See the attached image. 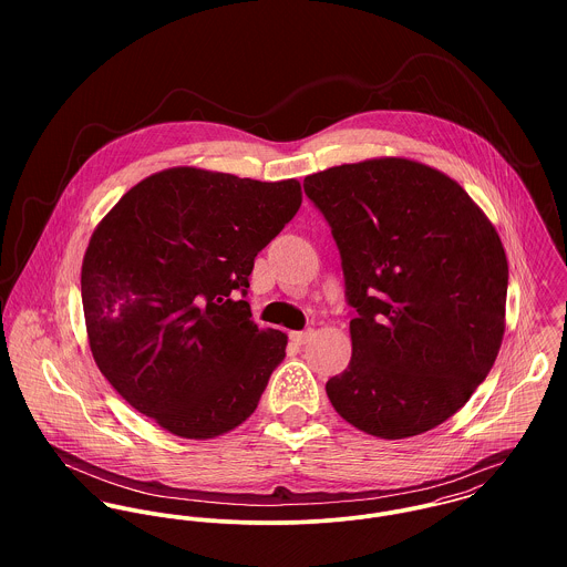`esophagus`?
Listing matches in <instances>:
<instances>
[{
    "instance_id": "34e87169",
    "label": "esophagus",
    "mask_w": 567,
    "mask_h": 567,
    "mask_svg": "<svg viewBox=\"0 0 567 567\" xmlns=\"http://www.w3.org/2000/svg\"><path fill=\"white\" fill-rule=\"evenodd\" d=\"M312 336H315L312 329H308V331H290V340H292L295 344H306Z\"/></svg>"
}]
</instances>
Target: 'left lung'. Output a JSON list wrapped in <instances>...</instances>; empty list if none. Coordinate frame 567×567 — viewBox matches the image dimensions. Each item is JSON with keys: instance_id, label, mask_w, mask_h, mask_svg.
<instances>
[{"instance_id": "left-lung-1", "label": "left lung", "mask_w": 567, "mask_h": 567, "mask_svg": "<svg viewBox=\"0 0 567 567\" xmlns=\"http://www.w3.org/2000/svg\"><path fill=\"white\" fill-rule=\"evenodd\" d=\"M340 252L353 353L327 384L336 412L380 439L450 419L485 382L504 336L508 264L470 194L408 159L306 176Z\"/></svg>"}]
</instances>
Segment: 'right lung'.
Masks as SVG:
<instances>
[{
	"label": "right lung",
	"mask_w": 567,
	"mask_h": 567,
	"mask_svg": "<svg viewBox=\"0 0 567 567\" xmlns=\"http://www.w3.org/2000/svg\"><path fill=\"white\" fill-rule=\"evenodd\" d=\"M301 207L295 178L261 183L172 167L126 192L91 236L82 308L111 386L183 439L246 421L288 336L250 321L257 252Z\"/></svg>",
	"instance_id": "obj_1"
}]
</instances>
